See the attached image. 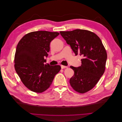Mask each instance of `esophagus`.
Returning a JSON list of instances; mask_svg holds the SVG:
<instances>
[{"label":"esophagus","instance_id":"obj_1","mask_svg":"<svg viewBox=\"0 0 122 122\" xmlns=\"http://www.w3.org/2000/svg\"><path fill=\"white\" fill-rule=\"evenodd\" d=\"M61 68L62 69H66V68H68L67 66H63V65H61Z\"/></svg>","mask_w":122,"mask_h":122}]
</instances>
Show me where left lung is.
I'll return each mask as SVG.
<instances>
[{"label":"left lung","instance_id":"obj_1","mask_svg":"<svg viewBox=\"0 0 122 122\" xmlns=\"http://www.w3.org/2000/svg\"><path fill=\"white\" fill-rule=\"evenodd\" d=\"M60 32L75 55L82 57L80 67L70 66L74 71L70 85L78 93H86L96 85L104 73L107 57L105 47L99 36L89 30L77 29Z\"/></svg>","mask_w":122,"mask_h":122}]
</instances>
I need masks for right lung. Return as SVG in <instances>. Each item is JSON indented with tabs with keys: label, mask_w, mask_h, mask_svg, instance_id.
I'll list each match as a JSON object with an SVG mask.
<instances>
[{
	"label": "right lung",
	"mask_w": 122,
	"mask_h": 122,
	"mask_svg": "<svg viewBox=\"0 0 122 122\" xmlns=\"http://www.w3.org/2000/svg\"><path fill=\"white\" fill-rule=\"evenodd\" d=\"M59 35L57 32L33 31L25 35L18 44L15 69L24 86L35 93L47 90L61 69L59 65L45 64L50 43Z\"/></svg>",
	"instance_id": "1"
}]
</instances>
